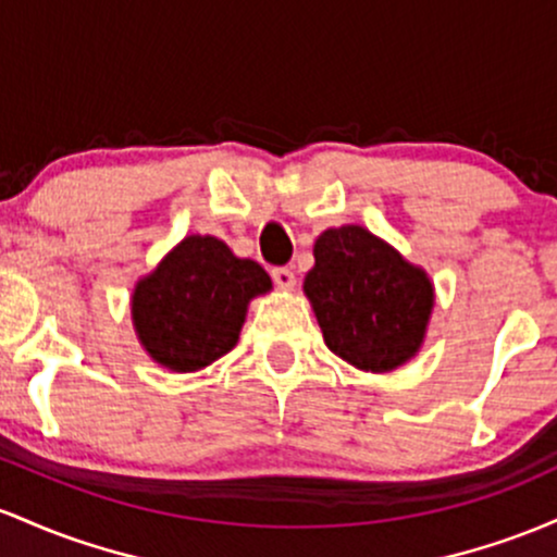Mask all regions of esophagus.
Listing matches in <instances>:
<instances>
[{"label": "esophagus", "instance_id": "1", "mask_svg": "<svg viewBox=\"0 0 557 557\" xmlns=\"http://www.w3.org/2000/svg\"><path fill=\"white\" fill-rule=\"evenodd\" d=\"M271 276H273V284H276L278 289H284V292L295 289L297 278H295V271H292V268H273Z\"/></svg>", "mask_w": 557, "mask_h": 557}]
</instances>
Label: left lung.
I'll return each mask as SVG.
<instances>
[{
	"mask_svg": "<svg viewBox=\"0 0 557 557\" xmlns=\"http://www.w3.org/2000/svg\"><path fill=\"white\" fill-rule=\"evenodd\" d=\"M312 255L302 289L331 352L371 373L413 358L434 308L426 271L362 226L323 231Z\"/></svg>",
	"mask_w": 557,
	"mask_h": 557,
	"instance_id": "1",
	"label": "left lung"
}]
</instances>
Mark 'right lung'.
I'll use <instances>...</instances> for the list:
<instances>
[{
  "label": "right lung",
  "instance_id": "obj_1",
  "mask_svg": "<svg viewBox=\"0 0 557 557\" xmlns=\"http://www.w3.org/2000/svg\"><path fill=\"white\" fill-rule=\"evenodd\" d=\"M271 292L255 260L236 258L215 236H186L139 278L131 315L141 347L162 368L191 373L239 342L249 299Z\"/></svg>",
  "mask_w": 557,
  "mask_h": 557
}]
</instances>
